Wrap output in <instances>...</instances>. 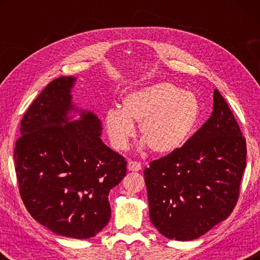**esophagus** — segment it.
<instances>
[{
    "instance_id": "obj_1",
    "label": "esophagus",
    "mask_w": 260,
    "mask_h": 260,
    "mask_svg": "<svg viewBox=\"0 0 260 260\" xmlns=\"http://www.w3.org/2000/svg\"><path fill=\"white\" fill-rule=\"evenodd\" d=\"M127 167H128L129 171H133V172L135 171V172H138V171H141V169H142V165H141V162L136 160H129Z\"/></svg>"
}]
</instances>
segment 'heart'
<instances>
[{
  "label": "heart",
  "mask_w": 260,
  "mask_h": 260,
  "mask_svg": "<svg viewBox=\"0 0 260 260\" xmlns=\"http://www.w3.org/2000/svg\"><path fill=\"white\" fill-rule=\"evenodd\" d=\"M201 116L197 96L170 82H158L126 95L121 111L110 109L105 127L113 147L122 150L139 124V135L151 151L170 153L181 148Z\"/></svg>",
  "instance_id": "b5f03b06"
}]
</instances>
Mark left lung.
I'll use <instances>...</instances> for the list:
<instances>
[{
	"label": "left lung",
	"mask_w": 260,
	"mask_h": 260,
	"mask_svg": "<svg viewBox=\"0 0 260 260\" xmlns=\"http://www.w3.org/2000/svg\"><path fill=\"white\" fill-rule=\"evenodd\" d=\"M213 99L208 121L181 148L144 170L150 220L167 239H199L230 217L239 201L245 138L217 89Z\"/></svg>",
	"instance_id": "1"
}]
</instances>
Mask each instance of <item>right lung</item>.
I'll use <instances>...</instances> for the list:
<instances>
[{"instance_id":"1","label":"right lung","mask_w":260,"mask_h":260,"mask_svg":"<svg viewBox=\"0 0 260 260\" xmlns=\"http://www.w3.org/2000/svg\"><path fill=\"white\" fill-rule=\"evenodd\" d=\"M74 78L51 81L20 121L14 158L19 193L32 217L57 235L89 239L107 226L109 192L127 161L102 142L93 113L69 122Z\"/></svg>"}]
</instances>
